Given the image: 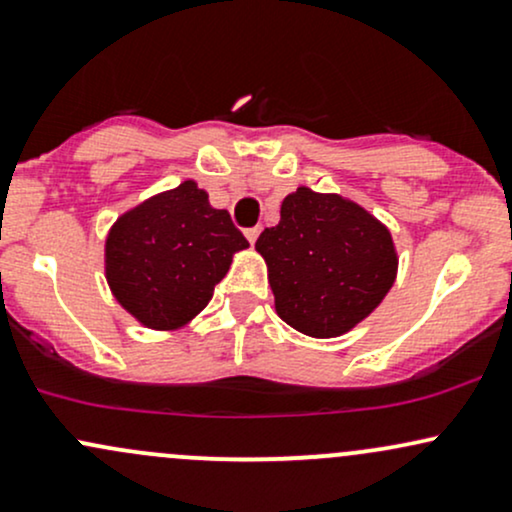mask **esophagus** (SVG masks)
<instances>
[{
  "mask_svg": "<svg viewBox=\"0 0 512 512\" xmlns=\"http://www.w3.org/2000/svg\"><path fill=\"white\" fill-rule=\"evenodd\" d=\"M257 236H260V226H252V228H245V238L250 240V243H255Z\"/></svg>",
  "mask_w": 512,
  "mask_h": 512,
  "instance_id": "34e87169",
  "label": "esophagus"
}]
</instances>
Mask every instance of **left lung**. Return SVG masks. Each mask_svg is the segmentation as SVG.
I'll return each mask as SVG.
<instances>
[{
  "instance_id": "left-lung-1",
  "label": "left lung",
  "mask_w": 512,
  "mask_h": 512,
  "mask_svg": "<svg viewBox=\"0 0 512 512\" xmlns=\"http://www.w3.org/2000/svg\"><path fill=\"white\" fill-rule=\"evenodd\" d=\"M255 248L267 260L276 313L310 337H337L373 313L390 291L397 255L390 231L337 195L298 187L281 221Z\"/></svg>"
}]
</instances>
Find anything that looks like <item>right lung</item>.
Listing matches in <instances>:
<instances>
[{
    "label": "right lung",
    "mask_w": 512,
    "mask_h": 512,
    "mask_svg": "<svg viewBox=\"0 0 512 512\" xmlns=\"http://www.w3.org/2000/svg\"><path fill=\"white\" fill-rule=\"evenodd\" d=\"M248 245L231 214L187 180L115 223L105 245L110 289L144 325L180 327L211 301L233 252Z\"/></svg>",
    "instance_id": "1"
}]
</instances>
